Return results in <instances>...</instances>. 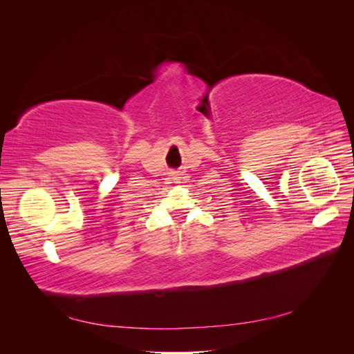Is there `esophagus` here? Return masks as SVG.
Returning a JSON list of instances; mask_svg holds the SVG:
<instances>
[{
    "label": "esophagus",
    "mask_w": 354,
    "mask_h": 354,
    "mask_svg": "<svg viewBox=\"0 0 354 354\" xmlns=\"http://www.w3.org/2000/svg\"><path fill=\"white\" fill-rule=\"evenodd\" d=\"M171 177H173V178H174V180H178V178H180V177H178V174H177V173H173V176H171Z\"/></svg>",
    "instance_id": "34e87169"
}]
</instances>
